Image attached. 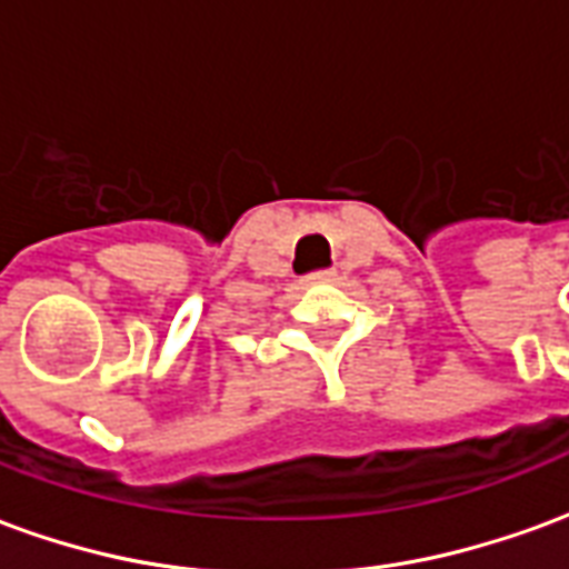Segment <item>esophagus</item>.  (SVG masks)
I'll use <instances>...</instances> for the list:
<instances>
[{"mask_svg":"<svg viewBox=\"0 0 569 569\" xmlns=\"http://www.w3.org/2000/svg\"><path fill=\"white\" fill-rule=\"evenodd\" d=\"M335 271H313L308 277V283H332Z\"/></svg>","mask_w":569,"mask_h":569,"instance_id":"obj_1","label":"esophagus"}]
</instances>
